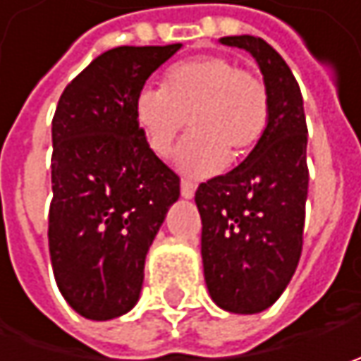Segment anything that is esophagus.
<instances>
[{
  "label": "esophagus",
  "mask_w": 361,
  "mask_h": 361,
  "mask_svg": "<svg viewBox=\"0 0 361 361\" xmlns=\"http://www.w3.org/2000/svg\"><path fill=\"white\" fill-rule=\"evenodd\" d=\"M195 188H197V185L185 178V180L180 183V195H183V199H192V197H195Z\"/></svg>",
  "instance_id": "34e87169"
}]
</instances>
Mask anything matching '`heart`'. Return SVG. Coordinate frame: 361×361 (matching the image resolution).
I'll return each instance as SVG.
<instances>
[{"label":"heart","instance_id":"b5f03b06","mask_svg":"<svg viewBox=\"0 0 361 361\" xmlns=\"http://www.w3.org/2000/svg\"><path fill=\"white\" fill-rule=\"evenodd\" d=\"M134 118L146 145L166 157L180 132L192 130L174 152L190 176L219 173L261 140L269 122V92L261 78L225 56H199L166 70L162 88L145 86L134 98Z\"/></svg>","mask_w":361,"mask_h":361}]
</instances>
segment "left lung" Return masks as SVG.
Instances as JSON below:
<instances>
[{
  "label": "left lung",
  "instance_id": "8db88e82",
  "mask_svg": "<svg viewBox=\"0 0 361 361\" xmlns=\"http://www.w3.org/2000/svg\"><path fill=\"white\" fill-rule=\"evenodd\" d=\"M223 46L255 58L269 92V122L239 166L197 188L209 295L231 313L265 312L289 285L301 255L307 201V126L295 76L269 44L229 35Z\"/></svg>",
  "mask_w": 361,
  "mask_h": 361
}]
</instances>
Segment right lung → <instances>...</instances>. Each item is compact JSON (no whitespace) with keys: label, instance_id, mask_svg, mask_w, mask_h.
Here are the masks:
<instances>
[{"label":"right lung","instance_id":"right-lung-1","mask_svg":"<svg viewBox=\"0 0 361 361\" xmlns=\"http://www.w3.org/2000/svg\"><path fill=\"white\" fill-rule=\"evenodd\" d=\"M180 44L100 54L62 92L51 120L49 257L68 305L86 319L128 313L178 176L146 145L134 98Z\"/></svg>","mask_w":361,"mask_h":361}]
</instances>
